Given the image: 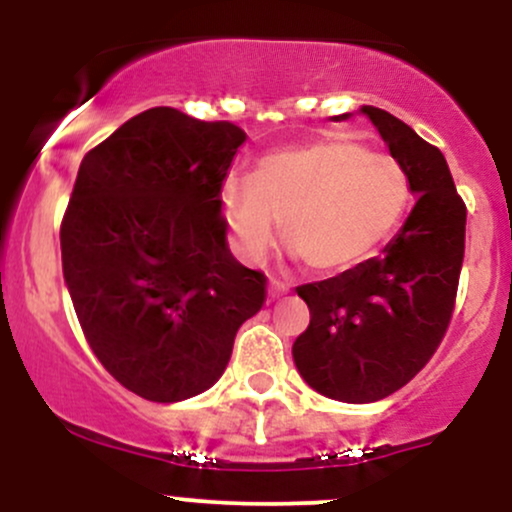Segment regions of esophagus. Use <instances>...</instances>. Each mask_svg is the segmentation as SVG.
I'll return each mask as SVG.
<instances>
[{
  "mask_svg": "<svg viewBox=\"0 0 512 512\" xmlns=\"http://www.w3.org/2000/svg\"><path fill=\"white\" fill-rule=\"evenodd\" d=\"M289 291H291L289 284H284L281 279H274V276L269 279V298H274L276 301V298H284Z\"/></svg>",
  "mask_w": 512,
  "mask_h": 512,
  "instance_id": "34e87169",
  "label": "esophagus"
}]
</instances>
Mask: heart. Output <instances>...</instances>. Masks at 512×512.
Returning <instances> with one entry per match:
<instances>
[{
	"label": "heart",
	"instance_id": "obj_1",
	"mask_svg": "<svg viewBox=\"0 0 512 512\" xmlns=\"http://www.w3.org/2000/svg\"><path fill=\"white\" fill-rule=\"evenodd\" d=\"M409 204L407 168L339 134L267 154L252 182L231 178L221 187L223 219L245 260H262L284 223L286 248L317 274L370 260Z\"/></svg>",
	"mask_w": 512,
	"mask_h": 512
}]
</instances>
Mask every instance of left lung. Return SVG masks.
<instances>
[{
  "label": "left lung",
  "instance_id": "8db88e82",
  "mask_svg": "<svg viewBox=\"0 0 512 512\" xmlns=\"http://www.w3.org/2000/svg\"><path fill=\"white\" fill-rule=\"evenodd\" d=\"M419 195L402 231L339 276L298 286L310 325L293 342L303 380L339 402H378L431 361L455 310L467 207L438 146L387 110L363 105Z\"/></svg>",
  "mask_w": 512,
  "mask_h": 512
}]
</instances>
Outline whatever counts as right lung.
Returning <instances> with one entry per match:
<instances>
[{
	"mask_svg": "<svg viewBox=\"0 0 512 512\" xmlns=\"http://www.w3.org/2000/svg\"><path fill=\"white\" fill-rule=\"evenodd\" d=\"M245 132L175 108L134 115L84 156L64 211L62 272L91 351L149 402L209 390L267 276L226 243L221 187Z\"/></svg>",
	"mask_w": 512,
	"mask_h": 512,
	"instance_id": "obj_1",
	"label": "right lung"
}]
</instances>
